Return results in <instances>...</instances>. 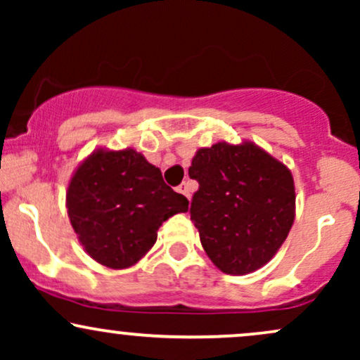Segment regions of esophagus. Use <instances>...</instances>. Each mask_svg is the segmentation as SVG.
<instances>
[{"instance_id":"obj_1","label":"esophagus","mask_w":360,"mask_h":360,"mask_svg":"<svg viewBox=\"0 0 360 360\" xmlns=\"http://www.w3.org/2000/svg\"><path fill=\"white\" fill-rule=\"evenodd\" d=\"M176 191L181 193V194H184V196L188 198V200H189V198H191V189H189L188 183H181V184L176 188Z\"/></svg>"}]
</instances>
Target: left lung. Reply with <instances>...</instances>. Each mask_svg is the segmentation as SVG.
<instances>
[{
  "mask_svg": "<svg viewBox=\"0 0 360 360\" xmlns=\"http://www.w3.org/2000/svg\"><path fill=\"white\" fill-rule=\"evenodd\" d=\"M200 183L191 220L201 245L225 274L245 276L274 257L295 221L291 171L254 142H217L193 157Z\"/></svg>",
  "mask_w": 360,
  "mask_h": 360,
  "instance_id": "obj_1",
  "label": "left lung"
}]
</instances>
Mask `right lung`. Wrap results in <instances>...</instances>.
Instances as JSON below:
<instances>
[{
  "instance_id": "add662e5",
  "label": "right lung",
  "mask_w": 360,
  "mask_h": 360,
  "mask_svg": "<svg viewBox=\"0 0 360 360\" xmlns=\"http://www.w3.org/2000/svg\"><path fill=\"white\" fill-rule=\"evenodd\" d=\"M189 201L164 183L160 169L134 148H96L69 181L65 206L86 254L110 269L135 266L157 230Z\"/></svg>"
}]
</instances>
